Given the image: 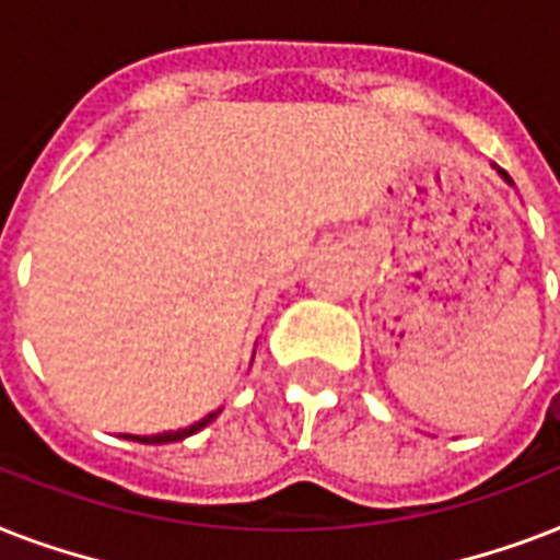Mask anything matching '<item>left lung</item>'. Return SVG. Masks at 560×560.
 Masks as SVG:
<instances>
[{"label":"left lung","instance_id":"1","mask_svg":"<svg viewBox=\"0 0 560 560\" xmlns=\"http://www.w3.org/2000/svg\"><path fill=\"white\" fill-rule=\"evenodd\" d=\"M491 168H494V171H497V174H500V177H503V179H505V183H509V186H514V183H512V177H509V174H505V171H503V168H497V165H491Z\"/></svg>","mask_w":560,"mask_h":560}]
</instances>
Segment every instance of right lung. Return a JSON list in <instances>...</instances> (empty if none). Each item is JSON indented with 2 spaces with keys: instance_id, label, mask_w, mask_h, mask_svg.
Here are the masks:
<instances>
[{
  "instance_id": "1",
  "label": "right lung",
  "mask_w": 560,
  "mask_h": 560,
  "mask_svg": "<svg viewBox=\"0 0 560 560\" xmlns=\"http://www.w3.org/2000/svg\"><path fill=\"white\" fill-rule=\"evenodd\" d=\"M255 358V354H253ZM220 416V409H214V412H209L206 418H200V421H194L191 427H183V430H168V433H156V435H130L125 433L127 442H139V444H168V442H183V439H188V435L200 433L202 427H209L214 418Z\"/></svg>"
}]
</instances>
